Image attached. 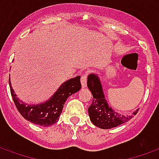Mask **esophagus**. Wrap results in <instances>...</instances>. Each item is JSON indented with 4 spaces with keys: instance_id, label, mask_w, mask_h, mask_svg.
Masks as SVG:
<instances>
[{
    "instance_id": "1",
    "label": "esophagus",
    "mask_w": 159,
    "mask_h": 159,
    "mask_svg": "<svg viewBox=\"0 0 159 159\" xmlns=\"http://www.w3.org/2000/svg\"><path fill=\"white\" fill-rule=\"evenodd\" d=\"M87 77H88L87 74H83L81 77V83H82V88H85L87 86Z\"/></svg>"
}]
</instances>
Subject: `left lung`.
Returning <instances> with one entry per match:
<instances>
[{
  "label": "left lung",
  "mask_w": 159,
  "mask_h": 159,
  "mask_svg": "<svg viewBox=\"0 0 159 159\" xmlns=\"http://www.w3.org/2000/svg\"><path fill=\"white\" fill-rule=\"evenodd\" d=\"M88 87L93 94L92 104L88 107L91 122L102 129H110L125 123L137 114V109L132 115H121L112 110L105 99L102 87L98 75L90 74L88 77Z\"/></svg>",
  "instance_id": "obj_1"
}]
</instances>
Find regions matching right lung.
<instances>
[{"mask_svg":"<svg viewBox=\"0 0 159 159\" xmlns=\"http://www.w3.org/2000/svg\"><path fill=\"white\" fill-rule=\"evenodd\" d=\"M9 85L12 99L18 112L26 120L42 127H49L52 124H55L59 120V116L62 112L66 99L71 94L78 92L82 88L80 76H77L63 82L54 95L44 103L28 105L16 98L10 80Z\"/></svg>","mask_w":159,"mask_h":159,"instance_id":"right-lung-1","label":"right lung"}]
</instances>
